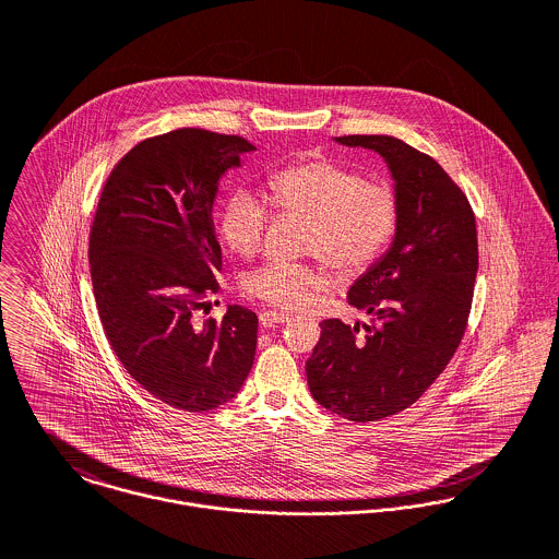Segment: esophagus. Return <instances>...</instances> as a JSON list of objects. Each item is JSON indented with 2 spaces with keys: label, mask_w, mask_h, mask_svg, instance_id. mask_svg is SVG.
Segmentation results:
<instances>
[{
  "label": "esophagus",
  "mask_w": 559,
  "mask_h": 559,
  "mask_svg": "<svg viewBox=\"0 0 559 559\" xmlns=\"http://www.w3.org/2000/svg\"><path fill=\"white\" fill-rule=\"evenodd\" d=\"M288 320V314L284 312H275V310H266L260 314V324L262 326H275V324H282Z\"/></svg>",
  "instance_id": "obj_1"
}]
</instances>
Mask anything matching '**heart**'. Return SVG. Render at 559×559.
<instances>
[{"label":"heart","instance_id":"b5f03b06","mask_svg":"<svg viewBox=\"0 0 559 559\" xmlns=\"http://www.w3.org/2000/svg\"><path fill=\"white\" fill-rule=\"evenodd\" d=\"M277 215L301 217L299 249L314 253L342 277L364 273L385 249L399 226V195L383 180L361 178L355 169L326 159L299 160L266 182ZM269 226L264 204L247 191L233 193L219 213V237L239 258L262 247ZM326 282L320 264L273 260L242 280L247 297L282 310L301 308Z\"/></svg>","mask_w":559,"mask_h":559}]
</instances>
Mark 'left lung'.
Here are the masks:
<instances>
[{
	"label": "left lung",
	"instance_id": "8db88e82",
	"mask_svg": "<svg viewBox=\"0 0 559 559\" xmlns=\"http://www.w3.org/2000/svg\"><path fill=\"white\" fill-rule=\"evenodd\" d=\"M335 142L385 159L396 180L399 226L388 253L348 290V304L372 322L359 329L322 320L306 372L320 406L350 421H374L419 399L465 335L478 273L476 215L445 169L402 140Z\"/></svg>",
	"mask_w": 559,
	"mask_h": 559
}]
</instances>
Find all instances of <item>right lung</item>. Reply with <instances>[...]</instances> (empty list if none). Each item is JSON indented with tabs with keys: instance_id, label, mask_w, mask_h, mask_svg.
Listing matches in <instances>:
<instances>
[{
	"instance_id": "obj_1",
	"label": "right lung",
	"mask_w": 559,
	"mask_h": 559,
	"mask_svg": "<svg viewBox=\"0 0 559 559\" xmlns=\"http://www.w3.org/2000/svg\"><path fill=\"white\" fill-rule=\"evenodd\" d=\"M239 135L176 129L131 148L111 169L90 230V275L105 335L155 399L191 413L239 394L255 355L258 317H191L219 290L213 206L219 182L253 153Z\"/></svg>"
}]
</instances>
